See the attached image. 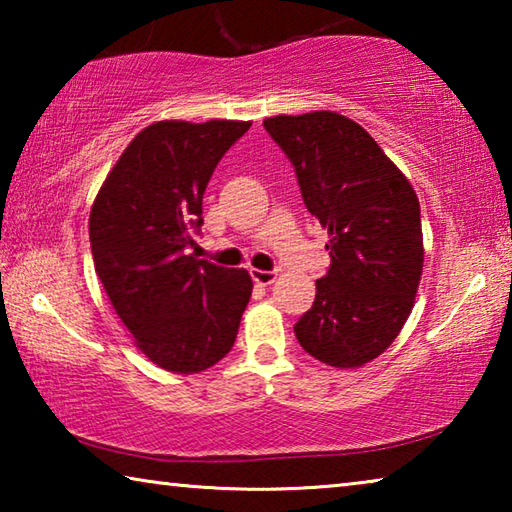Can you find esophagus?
I'll return each instance as SVG.
<instances>
[{
  "label": "esophagus",
  "mask_w": 512,
  "mask_h": 512,
  "mask_svg": "<svg viewBox=\"0 0 512 512\" xmlns=\"http://www.w3.org/2000/svg\"><path fill=\"white\" fill-rule=\"evenodd\" d=\"M250 275H253V280L257 284H262V287H268V284H273L275 277H277L275 271H259V268H250Z\"/></svg>",
  "instance_id": "34e87169"
}]
</instances>
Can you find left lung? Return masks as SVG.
<instances>
[{
  "label": "left lung",
  "mask_w": 512,
  "mask_h": 512,
  "mask_svg": "<svg viewBox=\"0 0 512 512\" xmlns=\"http://www.w3.org/2000/svg\"><path fill=\"white\" fill-rule=\"evenodd\" d=\"M264 128L329 235L332 264L296 339L327 366L359 368L397 339L413 309L424 264L418 194L366 128L339 112L277 115Z\"/></svg>",
  "instance_id": "obj_1"
}]
</instances>
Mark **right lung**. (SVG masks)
Wrapping results in <instances>:
<instances>
[{
  "label": "right lung",
  "instance_id": "add662e5",
  "mask_svg": "<svg viewBox=\"0 0 512 512\" xmlns=\"http://www.w3.org/2000/svg\"><path fill=\"white\" fill-rule=\"evenodd\" d=\"M250 121L164 119L133 137L90 212L94 271L135 345L176 375L221 361L253 293L246 268L194 255L203 194L223 153Z\"/></svg>",
  "mask_w": 512,
  "mask_h": 512
}]
</instances>
